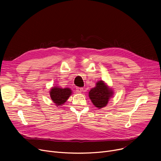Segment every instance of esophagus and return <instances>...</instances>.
<instances>
[{
  "instance_id": "1",
  "label": "esophagus",
  "mask_w": 161,
  "mask_h": 161,
  "mask_svg": "<svg viewBox=\"0 0 161 161\" xmlns=\"http://www.w3.org/2000/svg\"><path fill=\"white\" fill-rule=\"evenodd\" d=\"M83 89L82 87H77L76 88V91L78 92H81L83 91Z\"/></svg>"
}]
</instances>
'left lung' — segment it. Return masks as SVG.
I'll use <instances>...</instances> for the list:
<instances>
[{
	"label": "left lung",
	"instance_id": "8db88e82",
	"mask_svg": "<svg viewBox=\"0 0 161 161\" xmlns=\"http://www.w3.org/2000/svg\"><path fill=\"white\" fill-rule=\"evenodd\" d=\"M112 94V91L109 89L103 81H98L96 87L92 88L89 92V96L92 104L98 108H102L107 105Z\"/></svg>",
	"mask_w": 161,
	"mask_h": 161
}]
</instances>
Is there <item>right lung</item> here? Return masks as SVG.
Listing matches in <instances>:
<instances>
[{
	"label": "right lung",
	"instance_id": "obj_1",
	"mask_svg": "<svg viewBox=\"0 0 161 161\" xmlns=\"http://www.w3.org/2000/svg\"><path fill=\"white\" fill-rule=\"evenodd\" d=\"M50 97L53 102L57 106H61L70 96L72 91L69 88L53 87L50 91Z\"/></svg>",
	"mask_w": 161,
	"mask_h": 161
}]
</instances>
